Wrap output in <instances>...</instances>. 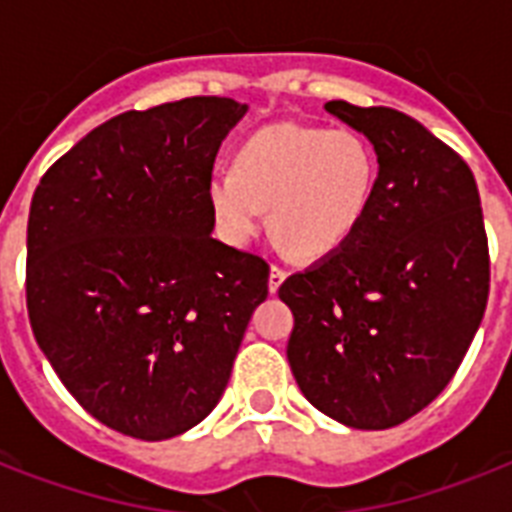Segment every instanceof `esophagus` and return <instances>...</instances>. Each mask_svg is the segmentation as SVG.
Here are the masks:
<instances>
[{"label":"esophagus","mask_w":512,"mask_h":512,"mask_svg":"<svg viewBox=\"0 0 512 512\" xmlns=\"http://www.w3.org/2000/svg\"><path fill=\"white\" fill-rule=\"evenodd\" d=\"M284 279H287V271H284V268H279V265H273L271 276H268V289H271L273 295L279 292V287L284 284Z\"/></svg>","instance_id":"34e87169"}]
</instances>
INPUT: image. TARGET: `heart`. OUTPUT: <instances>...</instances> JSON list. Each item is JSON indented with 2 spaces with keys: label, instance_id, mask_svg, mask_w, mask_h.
<instances>
[{
  "label": "heart",
  "instance_id": "heart-1",
  "mask_svg": "<svg viewBox=\"0 0 512 512\" xmlns=\"http://www.w3.org/2000/svg\"><path fill=\"white\" fill-rule=\"evenodd\" d=\"M377 191V156L350 130L281 122L241 146L236 167H217L207 196L231 244H249L268 223L300 257L321 260L353 241Z\"/></svg>",
  "mask_w": 512,
  "mask_h": 512
}]
</instances>
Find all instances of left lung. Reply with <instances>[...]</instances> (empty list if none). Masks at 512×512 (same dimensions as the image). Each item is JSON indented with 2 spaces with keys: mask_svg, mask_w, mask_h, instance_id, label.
Masks as SVG:
<instances>
[{
  "mask_svg": "<svg viewBox=\"0 0 512 512\" xmlns=\"http://www.w3.org/2000/svg\"><path fill=\"white\" fill-rule=\"evenodd\" d=\"M377 154L369 217L348 247L289 276L287 358L303 396L358 430L422 412L462 364L489 297L476 177L417 119L385 106H324Z\"/></svg>",
  "mask_w": 512,
  "mask_h": 512,
  "instance_id": "obj_1",
  "label": "left lung"
}]
</instances>
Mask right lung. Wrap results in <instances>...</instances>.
<instances>
[{"mask_svg": "<svg viewBox=\"0 0 512 512\" xmlns=\"http://www.w3.org/2000/svg\"><path fill=\"white\" fill-rule=\"evenodd\" d=\"M244 114L231 98L127 111L36 185L31 329L68 393L124 436L164 441L199 425L268 297L263 257L212 239L209 177Z\"/></svg>", "mask_w": 512, "mask_h": 512, "instance_id": "obj_1", "label": "right lung"}]
</instances>
